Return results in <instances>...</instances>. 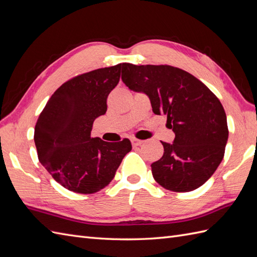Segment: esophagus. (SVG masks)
I'll use <instances>...</instances> for the list:
<instances>
[{"label": "esophagus", "mask_w": 257, "mask_h": 257, "mask_svg": "<svg viewBox=\"0 0 257 257\" xmlns=\"http://www.w3.org/2000/svg\"><path fill=\"white\" fill-rule=\"evenodd\" d=\"M143 142H144L143 140L137 139V138H133V139H131V143H133L134 147H139V146H141Z\"/></svg>", "instance_id": "34e87169"}]
</instances>
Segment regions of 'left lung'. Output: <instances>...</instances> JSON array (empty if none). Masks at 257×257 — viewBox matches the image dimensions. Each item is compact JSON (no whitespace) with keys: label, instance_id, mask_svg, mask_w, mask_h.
I'll use <instances>...</instances> for the list:
<instances>
[{"label":"left lung","instance_id":"1","mask_svg":"<svg viewBox=\"0 0 257 257\" xmlns=\"http://www.w3.org/2000/svg\"><path fill=\"white\" fill-rule=\"evenodd\" d=\"M123 83L148 94L154 114L166 115L174 143L163 142L154 162L157 183L170 191L189 192L204 185L221 163L228 140L227 117L220 101L188 71L169 65L124 63Z\"/></svg>","mask_w":257,"mask_h":257}]
</instances>
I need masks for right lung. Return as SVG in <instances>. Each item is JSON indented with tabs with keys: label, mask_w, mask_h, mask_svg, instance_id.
<instances>
[{
	"label": "right lung",
	"mask_w": 257,
	"mask_h": 257,
	"mask_svg": "<svg viewBox=\"0 0 257 257\" xmlns=\"http://www.w3.org/2000/svg\"><path fill=\"white\" fill-rule=\"evenodd\" d=\"M122 64L98 68L64 82L38 118L35 143L39 161L69 191L92 194L113 180L131 142L91 138L95 118L107 109V96L120 78Z\"/></svg>",
	"instance_id": "obj_1"
}]
</instances>
